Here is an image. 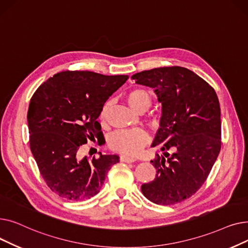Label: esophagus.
<instances>
[{
    "mask_svg": "<svg viewBox=\"0 0 248 248\" xmlns=\"http://www.w3.org/2000/svg\"><path fill=\"white\" fill-rule=\"evenodd\" d=\"M120 160H121V162H124V163H134L136 161V159L128 157V155H122L120 157Z\"/></svg>",
    "mask_w": 248,
    "mask_h": 248,
    "instance_id": "esophagus-1",
    "label": "esophagus"
}]
</instances>
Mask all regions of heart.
<instances>
[{
    "mask_svg": "<svg viewBox=\"0 0 248 248\" xmlns=\"http://www.w3.org/2000/svg\"><path fill=\"white\" fill-rule=\"evenodd\" d=\"M126 101L128 106L137 112L147 111L152 104V97L146 90L135 88L128 91L126 94ZM109 103L103 104L99 113V121L104 124L108 120ZM148 144V136L139 129H124L113 133L108 140V147L117 153H122L128 155H137Z\"/></svg>",
    "mask_w": 248,
    "mask_h": 248,
    "instance_id": "heart-1",
    "label": "heart"
}]
</instances>
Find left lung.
<instances>
[{
	"instance_id": "1",
	"label": "left lung",
	"mask_w": 248,
	"mask_h": 248,
	"mask_svg": "<svg viewBox=\"0 0 248 248\" xmlns=\"http://www.w3.org/2000/svg\"><path fill=\"white\" fill-rule=\"evenodd\" d=\"M155 89L162 103L159 131L152 147L163 152L151 163L155 178L140 189L150 201L173 205L204 184L221 149L220 104L214 88L181 66L159 67L132 76Z\"/></svg>"
}]
</instances>
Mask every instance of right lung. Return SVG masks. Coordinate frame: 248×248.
I'll return each mask as SVG.
<instances>
[{
    "mask_svg": "<svg viewBox=\"0 0 248 248\" xmlns=\"http://www.w3.org/2000/svg\"><path fill=\"white\" fill-rule=\"evenodd\" d=\"M127 75L93 71H62L41 84L31 97L27 120L33 157L47 186L59 197L83 201L96 195L117 155H101L90 161L78 158L87 140L103 134L97 122L109 96Z\"/></svg>",
    "mask_w": 248,
    "mask_h": 248,
    "instance_id": "right-lung-1",
    "label": "right lung"
}]
</instances>
